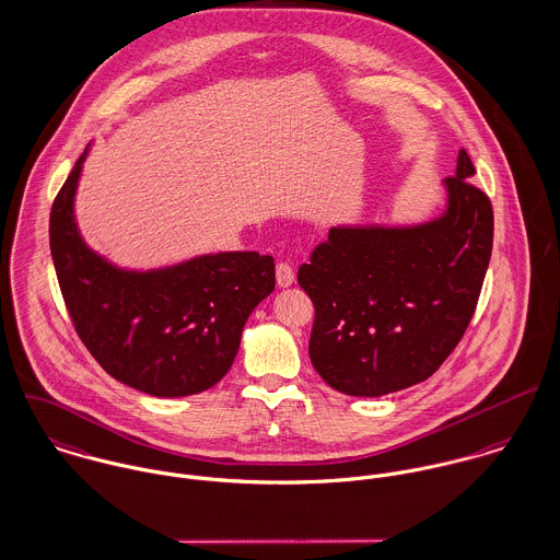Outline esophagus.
<instances>
[{
	"label": "esophagus",
	"mask_w": 560,
	"mask_h": 560,
	"mask_svg": "<svg viewBox=\"0 0 560 560\" xmlns=\"http://www.w3.org/2000/svg\"><path fill=\"white\" fill-rule=\"evenodd\" d=\"M294 279H296L294 268L288 261H279L277 264V285L279 288H290L294 283Z\"/></svg>",
	"instance_id": "34e87169"
}]
</instances>
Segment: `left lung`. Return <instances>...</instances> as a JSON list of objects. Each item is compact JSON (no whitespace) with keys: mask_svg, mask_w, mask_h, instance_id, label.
Segmentation results:
<instances>
[{"mask_svg":"<svg viewBox=\"0 0 560 560\" xmlns=\"http://www.w3.org/2000/svg\"><path fill=\"white\" fill-rule=\"evenodd\" d=\"M458 153L445 211L418 225H339L299 268L315 306L308 355L349 396H384L429 380L460 343L492 254L494 217Z\"/></svg>","mask_w":560,"mask_h":560,"instance_id":"obj_1","label":"left lung"}]
</instances>
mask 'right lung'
Listing matches in <instances>:
<instances>
[{"label":"right lung","instance_id":"1","mask_svg":"<svg viewBox=\"0 0 560 560\" xmlns=\"http://www.w3.org/2000/svg\"><path fill=\"white\" fill-rule=\"evenodd\" d=\"M89 147L50 209V256L72 324L100 366L126 386L176 398L230 371L252 311L275 290V259L223 252L126 270L91 252L74 196Z\"/></svg>","mask_w":560,"mask_h":560}]
</instances>
